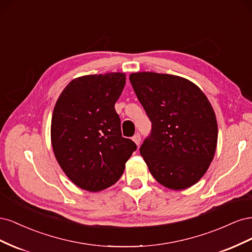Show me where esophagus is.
I'll return each instance as SVG.
<instances>
[{
	"label": "esophagus",
	"instance_id": "34e87169",
	"mask_svg": "<svg viewBox=\"0 0 252 252\" xmlns=\"http://www.w3.org/2000/svg\"><path fill=\"white\" fill-rule=\"evenodd\" d=\"M132 141L136 144V145H140V143H141V135L140 134H134L133 136H132Z\"/></svg>",
	"mask_w": 252,
	"mask_h": 252
}]
</instances>
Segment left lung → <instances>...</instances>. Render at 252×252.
<instances>
[{"label":"left lung","mask_w":252,"mask_h":252,"mask_svg":"<svg viewBox=\"0 0 252 252\" xmlns=\"http://www.w3.org/2000/svg\"><path fill=\"white\" fill-rule=\"evenodd\" d=\"M129 80L152 123L140 148L152 177L172 190L191 187L217 149L218 123L207 96L178 75L143 71Z\"/></svg>","instance_id":"left-lung-1"}]
</instances>
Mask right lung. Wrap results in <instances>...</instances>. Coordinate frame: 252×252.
<instances>
[{
	"label": "right lung",
	"instance_id": "obj_1",
	"mask_svg": "<svg viewBox=\"0 0 252 252\" xmlns=\"http://www.w3.org/2000/svg\"><path fill=\"white\" fill-rule=\"evenodd\" d=\"M125 83L123 72L83 75L64 88L53 109V154L73 184L87 191L116 184L136 149L122 136L114 109Z\"/></svg>",
	"mask_w": 252,
	"mask_h": 252
}]
</instances>
